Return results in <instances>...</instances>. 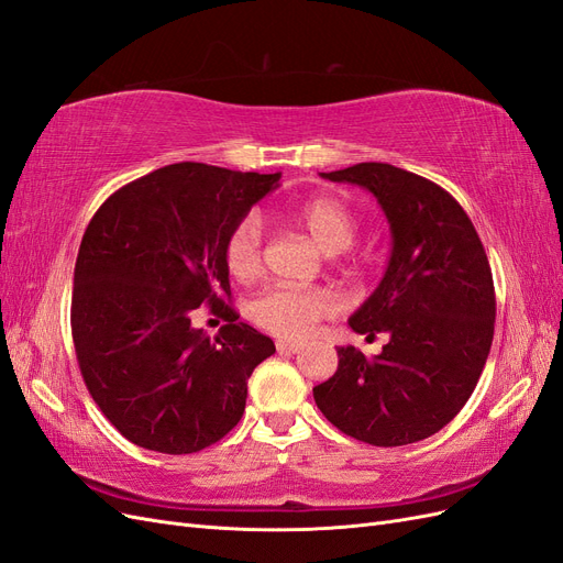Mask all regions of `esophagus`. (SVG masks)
<instances>
[{"label": "esophagus", "mask_w": 563, "mask_h": 563, "mask_svg": "<svg viewBox=\"0 0 563 563\" xmlns=\"http://www.w3.org/2000/svg\"><path fill=\"white\" fill-rule=\"evenodd\" d=\"M298 350H300V345L294 343V340H277V352H282V354H294Z\"/></svg>", "instance_id": "34e87169"}]
</instances>
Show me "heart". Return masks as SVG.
Listing matches in <instances>:
<instances>
[{"label":"heart","instance_id":"obj_1","mask_svg":"<svg viewBox=\"0 0 563 563\" xmlns=\"http://www.w3.org/2000/svg\"><path fill=\"white\" fill-rule=\"evenodd\" d=\"M284 216L308 232L323 253L345 251L356 236L354 213L331 197L298 201ZM223 261L236 282H249L258 275L263 261V223L258 216L249 213L232 225L223 244ZM333 310V296L319 288L272 286L251 302V319L255 327L277 338H305Z\"/></svg>","mask_w":563,"mask_h":563}]
</instances>
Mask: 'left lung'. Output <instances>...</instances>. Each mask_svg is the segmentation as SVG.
Returning a JSON list of instances; mask_svg holds the SVG:
<instances>
[{
  "mask_svg": "<svg viewBox=\"0 0 563 563\" xmlns=\"http://www.w3.org/2000/svg\"><path fill=\"white\" fill-rule=\"evenodd\" d=\"M321 176L366 187L389 220L385 277L350 317L352 331L389 343L373 360L338 347V371L314 401L364 444H416L457 416L490 352L496 288L484 244L463 207L418 174L364 162Z\"/></svg>",
  "mask_w": 563,
  "mask_h": 563,
  "instance_id": "1",
  "label": "left lung"
}]
</instances>
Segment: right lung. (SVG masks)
Here are the masks:
<instances>
[{
	"label": "right lung",
	"instance_id": "right-lung-1",
	"mask_svg": "<svg viewBox=\"0 0 563 563\" xmlns=\"http://www.w3.org/2000/svg\"><path fill=\"white\" fill-rule=\"evenodd\" d=\"M282 174L180 162L112 192L81 236L73 340L81 378L135 446L185 455L244 416L246 383L275 343L230 308L225 236ZM209 303L229 323L191 327Z\"/></svg>",
	"mask_w": 563,
	"mask_h": 563
}]
</instances>
